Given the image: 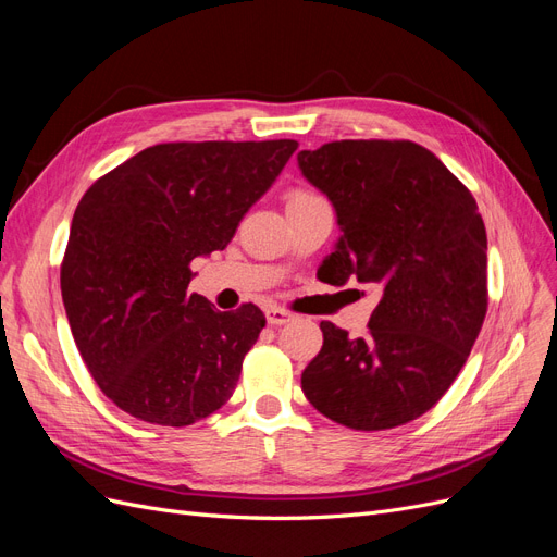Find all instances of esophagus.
Masks as SVG:
<instances>
[{
  "label": "esophagus",
  "mask_w": 557,
  "mask_h": 557,
  "mask_svg": "<svg viewBox=\"0 0 557 557\" xmlns=\"http://www.w3.org/2000/svg\"><path fill=\"white\" fill-rule=\"evenodd\" d=\"M293 318L295 315L290 311H285V309H278V307L267 309V323L272 327H281L285 323H293Z\"/></svg>",
  "instance_id": "esophagus-1"
}]
</instances>
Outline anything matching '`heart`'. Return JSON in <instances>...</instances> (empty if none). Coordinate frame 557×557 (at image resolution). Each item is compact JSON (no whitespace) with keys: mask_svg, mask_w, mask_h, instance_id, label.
I'll use <instances>...</instances> for the list:
<instances>
[{"mask_svg":"<svg viewBox=\"0 0 557 557\" xmlns=\"http://www.w3.org/2000/svg\"><path fill=\"white\" fill-rule=\"evenodd\" d=\"M313 201H320V197L309 190H293L288 195V207H307L313 205Z\"/></svg>","mask_w":557,"mask_h":557,"instance_id":"obj_1","label":"heart"}]
</instances>
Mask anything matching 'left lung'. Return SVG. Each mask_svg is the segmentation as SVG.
I'll return each instance as SVG.
<instances>
[{"mask_svg":"<svg viewBox=\"0 0 557 557\" xmlns=\"http://www.w3.org/2000/svg\"><path fill=\"white\" fill-rule=\"evenodd\" d=\"M297 164L342 230L318 274L381 288L364 339L320 323L323 348L301 391L352 430L409 423L442 399L483 325L487 237L476 199L413 141H332L299 150Z\"/></svg>","mask_w":557,"mask_h":557,"instance_id":"left-lung-1","label":"left lung"}]
</instances>
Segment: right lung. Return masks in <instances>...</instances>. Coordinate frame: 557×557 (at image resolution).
Segmentation results:
<instances>
[{
    "instance_id": "obj_1",
    "label": "right lung",
    "mask_w": 557,
    "mask_h": 557,
    "mask_svg": "<svg viewBox=\"0 0 557 557\" xmlns=\"http://www.w3.org/2000/svg\"><path fill=\"white\" fill-rule=\"evenodd\" d=\"M295 150L293 139L158 144L83 195L60 288L81 358L115 407L183 428L232 397L264 315L188 293L190 262L232 242Z\"/></svg>"
}]
</instances>
